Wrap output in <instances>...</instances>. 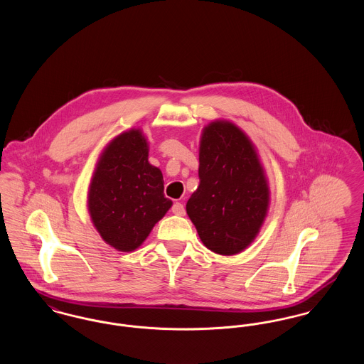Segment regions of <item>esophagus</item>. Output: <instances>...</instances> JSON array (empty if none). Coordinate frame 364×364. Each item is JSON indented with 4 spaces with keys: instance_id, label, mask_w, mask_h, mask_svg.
Here are the masks:
<instances>
[{
    "instance_id": "1",
    "label": "esophagus",
    "mask_w": 364,
    "mask_h": 364,
    "mask_svg": "<svg viewBox=\"0 0 364 364\" xmlns=\"http://www.w3.org/2000/svg\"><path fill=\"white\" fill-rule=\"evenodd\" d=\"M172 213L176 214V215H184L186 214V208L184 206L181 205V203H174L173 206H172Z\"/></svg>"
}]
</instances>
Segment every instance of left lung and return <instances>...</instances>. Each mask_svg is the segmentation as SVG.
<instances>
[{"mask_svg":"<svg viewBox=\"0 0 364 364\" xmlns=\"http://www.w3.org/2000/svg\"><path fill=\"white\" fill-rule=\"evenodd\" d=\"M267 208V181L250 139L232 122L208 124L199 147V187L187 202L200 240L215 254H239L258 235Z\"/></svg>","mask_w":364,"mask_h":364,"instance_id":"obj_1","label":"left lung"}]
</instances>
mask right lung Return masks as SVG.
I'll return each instance as SVG.
<instances>
[{"label": "right lung", "mask_w": 364, "mask_h": 364, "mask_svg": "<svg viewBox=\"0 0 364 364\" xmlns=\"http://www.w3.org/2000/svg\"><path fill=\"white\" fill-rule=\"evenodd\" d=\"M171 206L141 132L131 129L113 139L100 156L88 191V211L105 242L124 252L136 250Z\"/></svg>", "instance_id": "1"}]
</instances>
